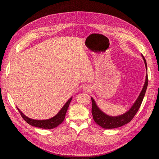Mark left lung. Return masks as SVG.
<instances>
[{
	"instance_id": "obj_1",
	"label": "left lung",
	"mask_w": 159,
	"mask_h": 159,
	"mask_svg": "<svg viewBox=\"0 0 159 159\" xmlns=\"http://www.w3.org/2000/svg\"><path fill=\"white\" fill-rule=\"evenodd\" d=\"M142 56H143V58L146 67V70H147V64H146V59L143 55ZM148 84V74H146L145 84L144 85L143 89L141 91L139 97L136 100L135 102L133 104V105L130 108V110L129 111H128L124 114L119 116H111L105 114L99 109L98 106H97L93 98H91V102H92V109H91V113H92L93 118L95 122L98 125H99L100 126H101L102 128L105 129L116 128L119 127H121L124 126V125L129 122L133 119V118L134 117L140 107V105L142 104V102L143 101V98L146 93Z\"/></svg>"
}]
</instances>
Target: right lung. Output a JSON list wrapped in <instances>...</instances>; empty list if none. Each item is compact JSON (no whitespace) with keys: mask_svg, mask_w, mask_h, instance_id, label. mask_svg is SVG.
<instances>
[{"mask_svg":"<svg viewBox=\"0 0 159 159\" xmlns=\"http://www.w3.org/2000/svg\"><path fill=\"white\" fill-rule=\"evenodd\" d=\"M71 99H72V97H71L68 100V102H67L64 104V106L62 107V109L55 116H53V117L49 119H47V120H33V119H31L30 118H28V116H26V115H24L22 113V111H20V110L18 107H16V108H17V110L19 111L23 119L27 123L30 124L31 126L40 128L48 129H53V128L57 127L58 125L61 124L64 121L66 111L68 109V107H69V105L70 104Z\"/></svg>","mask_w":159,"mask_h":159,"instance_id":"add662e5","label":"right lung"}]
</instances>
